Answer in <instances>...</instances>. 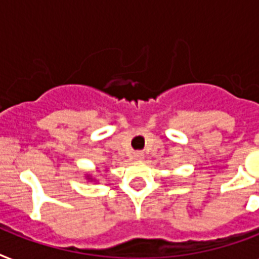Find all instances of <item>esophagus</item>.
Returning <instances> with one entry per match:
<instances>
[{
	"mask_svg": "<svg viewBox=\"0 0 259 259\" xmlns=\"http://www.w3.org/2000/svg\"><path fill=\"white\" fill-rule=\"evenodd\" d=\"M134 160H142L144 158V153L142 152H134Z\"/></svg>",
	"mask_w": 259,
	"mask_h": 259,
	"instance_id": "esophagus-1",
	"label": "esophagus"
}]
</instances>
